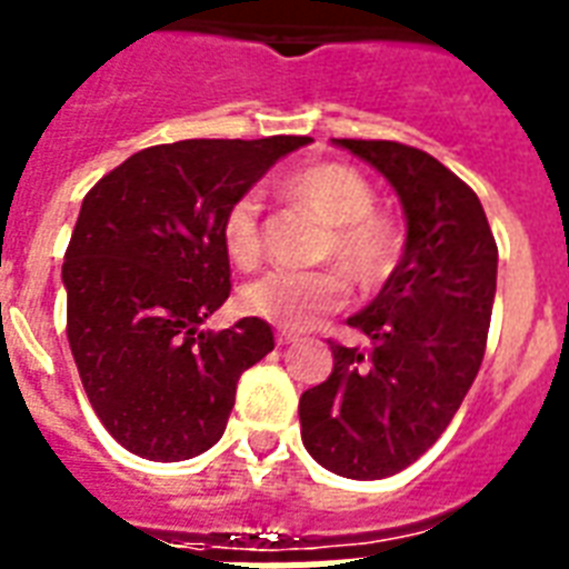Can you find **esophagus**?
<instances>
[{
	"label": "esophagus",
	"instance_id": "esophagus-1",
	"mask_svg": "<svg viewBox=\"0 0 569 569\" xmlns=\"http://www.w3.org/2000/svg\"><path fill=\"white\" fill-rule=\"evenodd\" d=\"M276 341L279 345H293V341H299L297 332H288V329H279V335H276Z\"/></svg>",
	"mask_w": 569,
	"mask_h": 569
}]
</instances>
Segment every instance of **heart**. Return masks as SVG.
Wrapping results in <instances>:
<instances>
[{"mask_svg": "<svg viewBox=\"0 0 569 569\" xmlns=\"http://www.w3.org/2000/svg\"><path fill=\"white\" fill-rule=\"evenodd\" d=\"M284 192L329 224L323 258H332L356 288H380L389 279L403 252V234L389 216L373 210L377 192L362 171L345 162H317L290 174ZM222 243L237 267H258L263 252L258 192L237 196L224 210ZM240 299L249 315L267 323L306 329L345 302V279L335 270H276L246 284Z\"/></svg>", "mask_w": 569, "mask_h": 569, "instance_id": "obj_1", "label": "heart"}]
</instances>
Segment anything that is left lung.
I'll use <instances>...</instances> for the list:
<instances>
[{
    "instance_id": "1",
    "label": "left lung",
    "mask_w": 569,
    "mask_h": 569,
    "mask_svg": "<svg viewBox=\"0 0 569 569\" xmlns=\"http://www.w3.org/2000/svg\"><path fill=\"white\" fill-rule=\"evenodd\" d=\"M332 142L395 187L407 243L371 306L347 320L371 350L332 345V373L299 398V425L323 469L377 481L416 463L472 389L499 249L478 196L436 157L400 142Z\"/></svg>"
}]
</instances>
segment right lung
Segmentation results:
<instances>
[{"mask_svg": "<svg viewBox=\"0 0 569 569\" xmlns=\"http://www.w3.org/2000/svg\"><path fill=\"white\" fill-rule=\"evenodd\" d=\"M308 142L157 144L82 201L61 267L68 341L97 418L127 451L178 463L222 439L240 373L272 350L261 317L201 329L231 293L224 210Z\"/></svg>", "mask_w": 569, "mask_h": 569, "instance_id": "right-lung-1", "label": "right lung"}]
</instances>
